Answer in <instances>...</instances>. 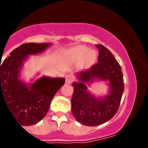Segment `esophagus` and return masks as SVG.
<instances>
[{"instance_id":"1","label":"esophagus","mask_w":148,"mask_h":148,"mask_svg":"<svg viewBox=\"0 0 148 148\" xmlns=\"http://www.w3.org/2000/svg\"><path fill=\"white\" fill-rule=\"evenodd\" d=\"M74 81V77L72 74H67L66 76V84H70Z\"/></svg>"}]
</instances>
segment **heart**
<instances>
[{"label": "heart", "instance_id": "heart-1", "mask_svg": "<svg viewBox=\"0 0 148 148\" xmlns=\"http://www.w3.org/2000/svg\"><path fill=\"white\" fill-rule=\"evenodd\" d=\"M71 55L77 60H81L85 58L87 62L92 63L95 60V54L93 51H90L89 48L84 46H77L70 50Z\"/></svg>", "mask_w": 148, "mask_h": 148}]
</instances>
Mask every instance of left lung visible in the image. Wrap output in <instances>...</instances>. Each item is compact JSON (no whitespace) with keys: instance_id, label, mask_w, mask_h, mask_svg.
Segmentation results:
<instances>
[{"instance_id":"obj_1","label":"left lung","mask_w":148,"mask_h":148,"mask_svg":"<svg viewBox=\"0 0 148 148\" xmlns=\"http://www.w3.org/2000/svg\"><path fill=\"white\" fill-rule=\"evenodd\" d=\"M96 47L98 63L90 69L77 72V81L72 84V114L77 121L86 126H97L111 119L118 110L124 90L123 74L117 60L104 46ZM95 81L108 84V95L95 97L88 90L87 85Z\"/></svg>"}]
</instances>
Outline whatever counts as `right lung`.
<instances>
[{"label": "right lung", "instance_id": "add662e5", "mask_svg": "<svg viewBox=\"0 0 148 148\" xmlns=\"http://www.w3.org/2000/svg\"><path fill=\"white\" fill-rule=\"evenodd\" d=\"M51 43H27L10 52L0 64L1 100L7 103L13 117L24 126H31L46 116L53 96L65 82L64 77L43 76L31 84L20 78L24 62L30 55L42 53Z\"/></svg>", "mask_w": 148, "mask_h": 148}]
</instances>
